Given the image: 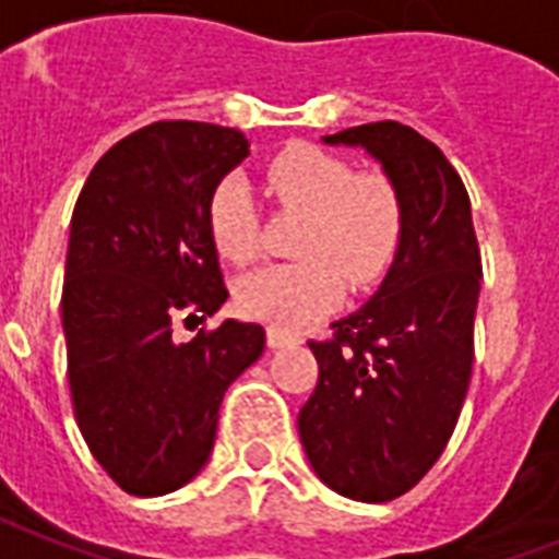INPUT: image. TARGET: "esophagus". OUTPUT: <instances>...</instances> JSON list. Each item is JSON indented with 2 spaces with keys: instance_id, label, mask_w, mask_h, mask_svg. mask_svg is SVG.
<instances>
[{
  "instance_id": "1",
  "label": "esophagus",
  "mask_w": 559,
  "mask_h": 559,
  "mask_svg": "<svg viewBox=\"0 0 559 559\" xmlns=\"http://www.w3.org/2000/svg\"><path fill=\"white\" fill-rule=\"evenodd\" d=\"M266 341H269V347L275 350V347H290V344H296V341H299V335H293V332H287V329L269 326Z\"/></svg>"
}]
</instances>
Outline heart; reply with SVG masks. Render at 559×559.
Segmentation results:
<instances>
[{"instance_id":"obj_1","label":"heart","mask_w":559,"mask_h":559,"mask_svg":"<svg viewBox=\"0 0 559 559\" xmlns=\"http://www.w3.org/2000/svg\"><path fill=\"white\" fill-rule=\"evenodd\" d=\"M263 188L275 206L305 212L296 236L305 257L248 272L236 284L245 317L299 329L338 302L344 278L353 290H368L386 275L404 236V200L386 173H353L335 152L293 143L263 167ZM206 227L224 260H254L260 218L248 185L227 179L212 191Z\"/></svg>"}]
</instances>
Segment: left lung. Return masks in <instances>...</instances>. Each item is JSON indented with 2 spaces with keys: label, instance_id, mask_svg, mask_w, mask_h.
Returning <instances> with one entry per match:
<instances>
[{
  "label": "left lung",
  "instance_id": "8db88e82",
  "mask_svg": "<svg viewBox=\"0 0 559 559\" xmlns=\"http://www.w3.org/2000/svg\"><path fill=\"white\" fill-rule=\"evenodd\" d=\"M323 140L383 164L404 200V236L374 299L332 323V338L308 341L320 377L299 437L332 491L386 503L437 464L467 399L479 242L467 188L419 131L386 119Z\"/></svg>",
  "mask_w": 559,
  "mask_h": 559
}]
</instances>
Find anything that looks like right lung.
Instances as JSON below:
<instances>
[{
	"mask_svg": "<svg viewBox=\"0 0 559 559\" xmlns=\"http://www.w3.org/2000/svg\"><path fill=\"white\" fill-rule=\"evenodd\" d=\"M245 155L236 128L152 122L92 167L71 215L62 329L74 419L134 497L203 469L224 392L266 347L263 326L239 320L173 335L176 320H206L227 299L206 206Z\"/></svg>",
	"mask_w": 559,
	"mask_h": 559,
	"instance_id": "obj_1",
	"label": "right lung"
}]
</instances>
